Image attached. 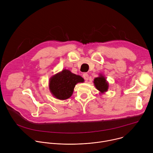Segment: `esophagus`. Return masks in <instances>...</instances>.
<instances>
[{
	"label": "esophagus",
	"instance_id": "1",
	"mask_svg": "<svg viewBox=\"0 0 153 153\" xmlns=\"http://www.w3.org/2000/svg\"><path fill=\"white\" fill-rule=\"evenodd\" d=\"M83 79H85V80H88V78H89V76H88V74L86 73H85L83 74Z\"/></svg>",
	"mask_w": 153,
	"mask_h": 153
}]
</instances>
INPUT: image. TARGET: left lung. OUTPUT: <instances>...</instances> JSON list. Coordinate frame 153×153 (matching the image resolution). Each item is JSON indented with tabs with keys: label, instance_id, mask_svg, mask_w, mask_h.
I'll return each instance as SVG.
<instances>
[{
	"label": "left lung",
	"instance_id": "left-lung-1",
	"mask_svg": "<svg viewBox=\"0 0 153 153\" xmlns=\"http://www.w3.org/2000/svg\"><path fill=\"white\" fill-rule=\"evenodd\" d=\"M94 83L96 88L101 93H103L108 90V83L106 82L105 78L102 75H100L99 77H96L94 80Z\"/></svg>",
	"mask_w": 153,
	"mask_h": 153
}]
</instances>
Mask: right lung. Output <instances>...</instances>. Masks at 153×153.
I'll return each instance as SVG.
<instances>
[{"instance_id": "right-lung-1", "label": "right lung", "mask_w": 153, "mask_h": 153, "mask_svg": "<svg viewBox=\"0 0 153 153\" xmlns=\"http://www.w3.org/2000/svg\"><path fill=\"white\" fill-rule=\"evenodd\" d=\"M83 81L81 76L64 70L50 79V90L58 99H67L71 96L76 85Z\"/></svg>"}]
</instances>
